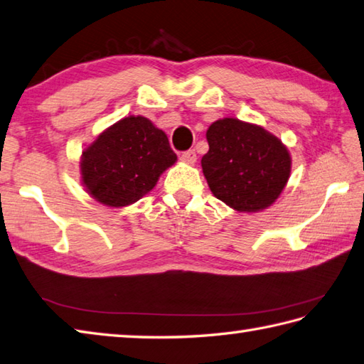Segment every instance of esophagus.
<instances>
[{
	"mask_svg": "<svg viewBox=\"0 0 364 364\" xmlns=\"http://www.w3.org/2000/svg\"><path fill=\"white\" fill-rule=\"evenodd\" d=\"M181 161L188 164V165H194L198 161V156H196V153H194V149H190V151H185L181 154Z\"/></svg>",
	"mask_w": 364,
	"mask_h": 364,
	"instance_id": "obj_1",
	"label": "esophagus"
}]
</instances>
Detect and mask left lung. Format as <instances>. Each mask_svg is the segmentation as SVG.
<instances>
[{"label":"left lung","mask_w":364,"mask_h":364,"mask_svg":"<svg viewBox=\"0 0 364 364\" xmlns=\"http://www.w3.org/2000/svg\"><path fill=\"white\" fill-rule=\"evenodd\" d=\"M202 173L213 196L230 208L256 213L281 196L291 171L287 146L261 125L225 117L207 129Z\"/></svg>","instance_id":"8db88e82"}]
</instances>
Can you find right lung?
<instances>
[{
  "mask_svg": "<svg viewBox=\"0 0 364 364\" xmlns=\"http://www.w3.org/2000/svg\"><path fill=\"white\" fill-rule=\"evenodd\" d=\"M177 156L162 129L144 115L115 122L80 157L86 191L111 208L128 207L151 191Z\"/></svg>",
  "mask_w": 364,
  "mask_h": 364,
  "instance_id": "1",
  "label": "right lung"
}]
</instances>
